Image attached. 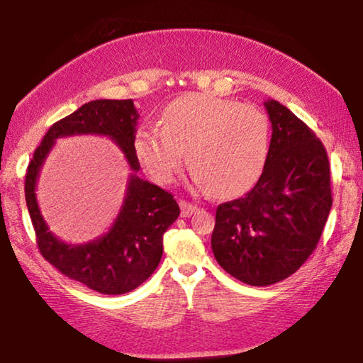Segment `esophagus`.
<instances>
[{
    "instance_id": "34e87169",
    "label": "esophagus",
    "mask_w": 363,
    "mask_h": 363,
    "mask_svg": "<svg viewBox=\"0 0 363 363\" xmlns=\"http://www.w3.org/2000/svg\"><path fill=\"white\" fill-rule=\"evenodd\" d=\"M180 208H182V216L183 218H188L191 216L193 213H195L198 210L196 205H193V203H188V201H180Z\"/></svg>"
}]
</instances>
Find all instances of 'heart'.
Instances as JSON below:
<instances>
[{"mask_svg":"<svg viewBox=\"0 0 363 363\" xmlns=\"http://www.w3.org/2000/svg\"><path fill=\"white\" fill-rule=\"evenodd\" d=\"M271 147L266 113L255 106L205 94L178 97L160 123H145L133 140L138 162L157 183H170L185 162L191 180L215 196L250 190L264 172Z\"/></svg>","mask_w":363,"mask_h":363,"instance_id":"b5f03b06","label":"heart"}]
</instances>
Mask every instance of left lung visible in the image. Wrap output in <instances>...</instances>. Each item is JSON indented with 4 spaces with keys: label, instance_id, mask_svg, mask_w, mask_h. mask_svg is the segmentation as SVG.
I'll list each match as a JSON object with an SVG mask.
<instances>
[{
    "label": "left lung",
    "instance_id": "obj_1",
    "mask_svg": "<svg viewBox=\"0 0 363 363\" xmlns=\"http://www.w3.org/2000/svg\"><path fill=\"white\" fill-rule=\"evenodd\" d=\"M272 135L264 172L242 198L216 208L211 250L218 264L250 286L299 269L315 250L332 206L327 152L286 106L267 99Z\"/></svg>",
    "mask_w": 363,
    "mask_h": 363
}]
</instances>
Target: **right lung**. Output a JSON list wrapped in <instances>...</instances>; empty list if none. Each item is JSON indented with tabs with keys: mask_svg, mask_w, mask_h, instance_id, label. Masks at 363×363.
<instances>
[{
	"mask_svg": "<svg viewBox=\"0 0 363 363\" xmlns=\"http://www.w3.org/2000/svg\"><path fill=\"white\" fill-rule=\"evenodd\" d=\"M138 112L132 99H99L79 107L49 128L34 152L24 182L26 205L46 261L71 279L101 294L130 292L157 269L163 252V233L180 215L173 195L137 175L140 170L133 140ZM108 136L126 155L133 173L121 211L106 235L86 245H69L48 231L37 205L38 173L57 138L72 135Z\"/></svg>",
	"mask_w": 363,
	"mask_h": 363,
	"instance_id": "add662e5",
	"label": "right lung"
}]
</instances>
